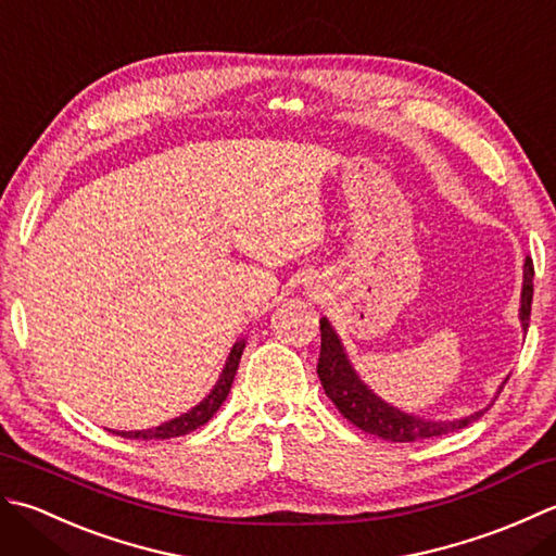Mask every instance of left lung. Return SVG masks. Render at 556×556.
I'll return each instance as SVG.
<instances>
[{
    "label": "left lung",
    "instance_id": "1",
    "mask_svg": "<svg viewBox=\"0 0 556 556\" xmlns=\"http://www.w3.org/2000/svg\"><path fill=\"white\" fill-rule=\"evenodd\" d=\"M532 276H535V268H532V258L528 256L523 264V292H520V326L528 331L530 324V304H532ZM321 353H319V365H316V374H319L321 387L328 399L341 410L345 420L359 427L362 432L379 437L383 441H422L441 437L448 432H456V429L468 427L470 422L480 420L484 410L472 413L463 420H446V422H434L425 420V417L407 415L399 407L389 405L381 401L377 393H374L365 381L357 377V371L350 365L345 350L341 345V338L328 324V319H321Z\"/></svg>",
    "mask_w": 556,
    "mask_h": 556
}]
</instances>
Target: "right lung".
Instances as JSON below:
<instances>
[{"instance_id": "1", "label": "right lung", "mask_w": 556, "mask_h": 556, "mask_svg": "<svg viewBox=\"0 0 556 556\" xmlns=\"http://www.w3.org/2000/svg\"><path fill=\"white\" fill-rule=\"evenodd\" d=\"M242 350H244V341H237L230 350V357L225 359V367L220 379L215 381L213 391L203 399L197 407H191L189 413L175 417V420L157 425L153 429H139V432H112V434H119L124 439H143V441H151V439H173V437H182L194 432L201 425H206L211 417L218 413V407L223 405V401L228 399L230 387H232V379L237 374V367H240V357H242Z\"/></svg>"}]
</instances>
